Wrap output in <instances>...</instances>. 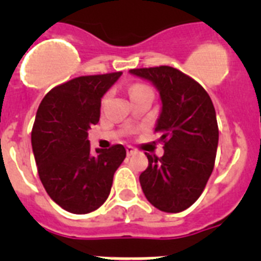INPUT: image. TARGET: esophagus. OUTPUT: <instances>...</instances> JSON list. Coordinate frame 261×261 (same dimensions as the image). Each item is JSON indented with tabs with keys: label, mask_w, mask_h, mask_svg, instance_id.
Returning <instances> with one entry per match:
<instances>
[{
	"label": "esophagus",
	"mask_w": 261,
	"mask_h": 261,
	"mask_svg": "<svg viewBox=\"0 0 261 261\" xmlns=\"http://www.w3.org/2000/svg\"><path fill=\"white\" fill-rule=\"evenodd\" d=\"M135 147H132V146H126V154H128V155H132V154H135Z\"/></svg>",
	"instance_id": "1"
}]
</instances>
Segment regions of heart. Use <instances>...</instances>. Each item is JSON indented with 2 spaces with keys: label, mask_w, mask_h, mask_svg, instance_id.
I'll return each mask as SVG.
<instances>
[{
  "label": "heart",
  "mask_w": 261,
  "mask_h": 261,
  "mask_svg": "<svg viewBox=\"0 0 261 261\" xmlns=\"http://www.w3.org/2000/svg\"><path fill=\"white\" fill-rule=\"evenodd\" d=\"M144 91H150V89H149V87H147V86H145V85H141V84L133 85V86L130 87V90H129V93H130V96L136 95V94H138V93H144ZM107 96L108 95H106L105 98H103V103H105L106 100H107Z\"/></svg>",
  "instance_id": "b5f03b06"
}]
</instances>
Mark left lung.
I'll use <instances>...</instances> for the list:
<instances>
[{
  "label": "left lung",
  "mask_w": 261,
  "mask_h": 261,
  "mask_svg": "<svg viewBox=\"0 0 261 261\" xmlns=\"http://www.w3.org/2000/svg\"><path fill=\"white\" fill-rule=\"evenodd\" d=\"M159 90L162 111L155 126L165 154H146L140 175L147 201L166 213L186 211L199 199L214 168L218 124L211 96L190 75L172 66L130 69Z\"/></svg>",
  "instance_id": "obj_1"
}]
</instances>
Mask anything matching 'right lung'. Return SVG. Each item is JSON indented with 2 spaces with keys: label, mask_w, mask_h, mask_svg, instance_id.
<instances>
[{
  "label": "right lung",
  "mask_w": 261,
  "mask_h": 261,
  "mask_svg": "<svg viewBox=\"0 0 261 261\" xmlns=\"http://www.w3.org/2000/svg\"><path fill=\"white\" fill-rule=\"evenodd\" d=\"M120 75L73 78L53 87L38 108L31 142L39 177L50 199L70 213L86 214L105 204L126 155L120 144L93 153L87 133L98 124L102 96Z\"/></svg>",
  "instance_id": "obj_1"
}]
</instances>
